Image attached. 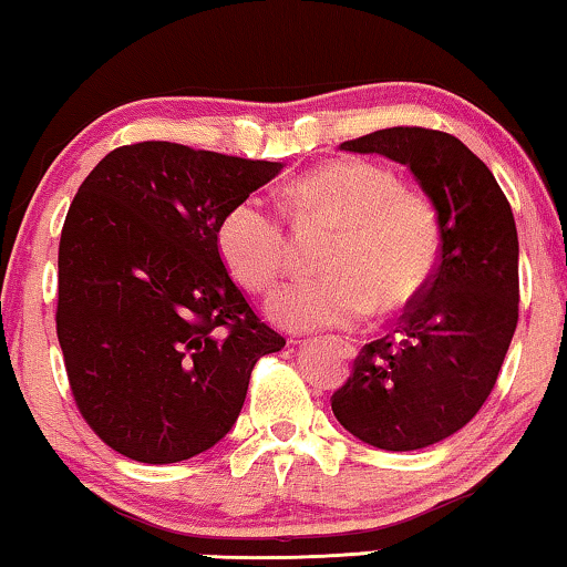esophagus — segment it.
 I'll list each match as a JSON object with an SVG mask.
<instances>
[{
  "label": "esophagus",
  "instance_id": "1",
  "mask_svg": "<svg viewBox=\"0 0 567 567\" xmlns=\"http://www.w3.org/2000/svg\"><path fill=\"white\" fill-rule=\"evenodd\" d=\"M336 343L343 348V353L348 355V359H355V353H359V348H355V343H351V340H343V338H338Z\"/></svg>",
  "mask_w": 567,
  "mask_h": 567
}]
</instances>
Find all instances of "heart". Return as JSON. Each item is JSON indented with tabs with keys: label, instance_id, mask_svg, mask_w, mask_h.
I'll list each match as a JSON object with an SVG mask.
<instances>
[{
	"label": "heart",
	"instance_id": "obj_1",
	"mask_svg": "<svg viewBox=\"0 0 567 567\" xmlns=\"http://www.w3.org/2000/svg\"><path fill=\"white\" fill-rule=\"evenodd\" d=\"M301 208L343 224L328 245L324 276L289 284L270 315L291 330L351 328L374 312L394 315L429 289L441 255L436 206L402 188L377 162L338 159L293 185ZM216 250L229 276L250 293H268L289 266L281 214L260 193L239 198L216 227Z\"/></svg>",
	"mask_w": 567,
	"mask_h": 567
}]
</instances>
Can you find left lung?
<instances>
[{
  "instance_id": "1",
  "label": "left lung",
  "mask_w": 567,
  "mask_h": 567,
  "mask_svg": "<svg viewBox=\"0 0 567 567\" xmlns=\"http://www.w3.org/2000/svg\"><path fill=\"white\" fill-rule=\"evenodd\" d=\"M340 150L405 165L436 206L441 255L394 336L363 346L332 413L363 444L413 452L467 425L493 392L518 322V237L483 159L444 131L394 126Z\"/></svg>"
}]
</instances>
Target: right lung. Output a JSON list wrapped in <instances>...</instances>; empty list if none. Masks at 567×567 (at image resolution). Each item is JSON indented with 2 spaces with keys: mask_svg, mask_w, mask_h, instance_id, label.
Segmentation results:
<instances>
[{
  "mask_svg": "<svg viewBox=\"0 0 567 567\" xmlns=\"http://www.w3.org/2000/svg\"><path fill=\"white\" fill-rule=\"evenodd\" d=\"M281 167L142 142L113 150L76 190L59 243L56 336L82 417L128 460L212 449L260 355L286 346L216 250L227 208Z\"/></svg>",
  "mask_w": 567,
  "mask_h": 567,
  "instance_id": "add662e5",
  "label": "right lung"
}]
</instances>
